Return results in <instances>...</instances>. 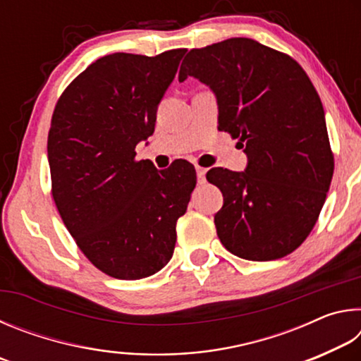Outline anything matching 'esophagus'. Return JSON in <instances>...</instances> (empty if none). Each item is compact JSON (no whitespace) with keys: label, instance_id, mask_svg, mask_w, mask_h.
Listing matches in <instances>:
<instances>
[{"label":"esophagus","instance_id":"obj_1","mask_svg":"<svg viewBox=\"0 0 361 361\" xmlns=\"http://www.w3.org/2000/svg\"><path fill=\"white\" fill-rule=\"evenodd\" d=\"M195 172H197V181H199V185H204V183L207 181V180H205L207 170L202 169V167H195Z\"/></svg>","mask_w":361,"mask_h":361}]
</instances>
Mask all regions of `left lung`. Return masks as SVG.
<instances>
[{
    "mask_svg": "<svg viewBox=\"0 0 361 361\" xmlns=\"http://www.w3.org/2000/svg\"><path fill=\"white\" fill-rule=\"evenodd\" d=\"M209 85L218 129L239 140L243 172L215 167L207 180L224 204L216 234L232 255L250 261L283 258L317 223L331 185L334 159L325 111L296 60L250 38L189 51L178 79Z\"/></svg>",
    "mask_w": 361,
    "mask_h": 361,
    "instance_id": "obj_1",
    "label": "left lung"
}]
</instances>
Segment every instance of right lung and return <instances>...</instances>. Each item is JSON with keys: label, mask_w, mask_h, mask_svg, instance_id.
Returning a JSON list of instances; mask_svg holds the SVG:
<instances>
[{"label": "right lung", "mask_w": 361, "mask_h": 361, "mask_svg": "<svg viewBox=\"0 0 361 361\" xmlns=\"http://www.w3.org/2000/svg\"><path fill=\"white\" fill-rule=\"evenodd\" d=\"M186 49L156 57L116 52L90 63L54 109L47 137L52 197L92 264L138 280L172 258L176 221L195 188L192 164L135 161Z\"/></svg>", "instance_id": "add662e5"}]
</instances>
